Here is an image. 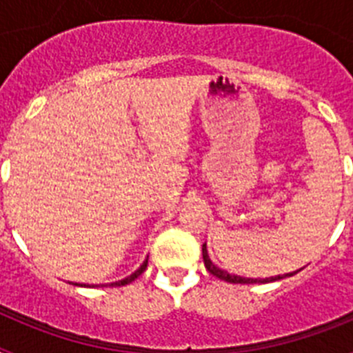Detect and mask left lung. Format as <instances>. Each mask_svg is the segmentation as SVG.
Masks as SVG:
<instances>
[{
  "instance_id": "8db88e82",
  "label": "left lung",
  "mask_w": 353,
  "mask_h": 353,
  "mask_svg": "<svg viewBox=\"0 0 353 353\" xmlns=\"http://www.w3.org/2000/svg\"><path fill=\"white\" fill-rule=\"evenodd\" d=\"M203 261H205V267H207L208 272L214 274V276L219 277V279H223V281L236 283V285H252V283H270V281H277V279H283V277H290V276H293V274L299 272V270H297V272H290V274H285V276L267 277V279H251V277L233 276V274H228L226 270H221L219 267H215V265L212 263V260H210V258H208L207 244H203Z\"/></svg>"
}]
</instances>
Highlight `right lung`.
Segmentation results:
<instances>
[{"label": "right lung", "instance_id": "add662e5", "mask_svg": "<svg viewBox=\"0 0 353 353\" xmlns=\"http://www.w3.org/2000/svg\"><path fill=\"white\" fill-rule=\"evenodd\" d=\"M146 265H148V260L143 261L141 267H139V269L136 270V272H134V274H130L129 277H125V279H121V281L111 283V285H109V286H125V285H129V283H132L134 279H136V277H139L143 272H145V270H146ZM81 286H83V285H81ZM84 286H86V285H84Z\"/></svg>", "mask_w": 353, "mask_h": 353}]
</instances>
